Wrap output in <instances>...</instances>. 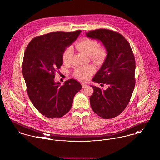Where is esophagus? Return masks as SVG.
Listing matches in <instances>:
<instances>
[{
  "instance_id": "34e87169",
  "label": "esophagus",
  "mask_w": 160,
  "mask_h": 160,
  "mask_svg": "<svg viewBox=\"0 0 160 160\" xmlns=\"http://www.w3.org/2000/svg\"><path fill=\"white\" fill-rule=\"evenodd\" d=\"M82 88H84L87 87L88 86V85H87V84H85V83H82Z\"/></svg>"
}]
</instances>
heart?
<instances>
[{
    "mask_svg": "<svg viewBox=\"0 0 160 160\" xmlns=\"http://www.w3.org/2000/svg\"><path fill=\"white\" fill-rule=\"evenodd\" d=\"M75 48L80 51L89 56L91 60L96 64H102L107 58L108 50L102 45H98V42L93 39L83 38L75 44ZM73 55L71 47L67 48L62 54V60L65 64L70 62ZM94 73V69L91 66L77 68L74 76L81 81L88 80Z\"/></svg>",
    "mask_w": 160,
    "mask_h": 160,
    "instance_id": "heart-1",
    "label": "heart"
}]
</instances>
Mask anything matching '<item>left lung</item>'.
<instances>
[{
	"label": "left lung",
	"instance_id": "obj_1",
	"mask_svg": "<svg viewBox=\"0 0 160 160\" xmlns=\"http://www.w3.org/2000/svg\"><path fill=\"white\" fill-rule=\"evenodd\" d=\"M87 36L102 42L108 56L93 78L108 85L103 90L92 86L90 102L93 111L103 119H112L123 112L130 101L135 84V57L127 39L120 33L107 29L90 31ZM102 85V84H101Z\"/></svg>",
	"mask_w": 160,
	"mask_h": 160
}]
</instances>
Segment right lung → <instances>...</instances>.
Returning <instances> with one entry per match:
<instances>
[{
  "label": "right lung",
  "mask_w": 160,
  "mask_h": 160,
  "mask_svg": "<svg viewBox=\"0 0 160 160\" xmlns=\"http://www.w3.org/2000/svg\"><path fill=\"white\" fill-rule=\"evenodd\" d=\"M81 30L56 32L34 38L24 54L22 72L29 98L36 109L46 118L62 117L71 109L75 94L82 89L74 79L64 85L54 82L56 72L63 64L65 48L78 36Z\"/></svg>",
  "instance_id": "1"
}]
</instances>
